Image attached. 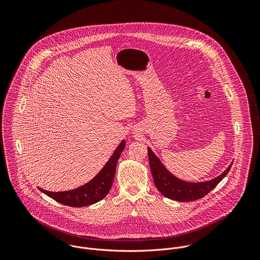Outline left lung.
<instances>
[{
  "mask_svg": "<svg viewBox=\"0 0 260 260\" xmlns=\"http://www.w3.org/2000/svg\"><path fill=\"white\" fill-rule=\"evenodd\" d=\"M148 157H149L150 170L156 188L166 198L178 202H192L204 198L228 175L233 166L232 162L223 173L212 180L186 182L170 173L149 147H148Z\"/></svg>",
  "mask_w": 260,
  "mask_h": 260,
  "instance_id": "1",
  "label": "left lung"
}]
</instances>
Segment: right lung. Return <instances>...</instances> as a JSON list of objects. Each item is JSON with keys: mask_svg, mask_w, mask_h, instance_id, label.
<instances>
[{"mask_svg": "<svg viewBox=\"0 0 260 260\" xmlns=\"http://www.w3.org/2000/svg\"><path fill=\"white\" fill-rule=\"evenodd\" d=\"M124 147L125 141L122 140L100 173L82 186L76 189L57 192L44 190L39 187L40 191L62 205L76 208L89 206L102 201L112 187L117 161Z\"/></svg>", "mask_w": 260, "mask_h": 260, "instance_id": "right-lung-1", "label": "right lung"}]
</instances>
